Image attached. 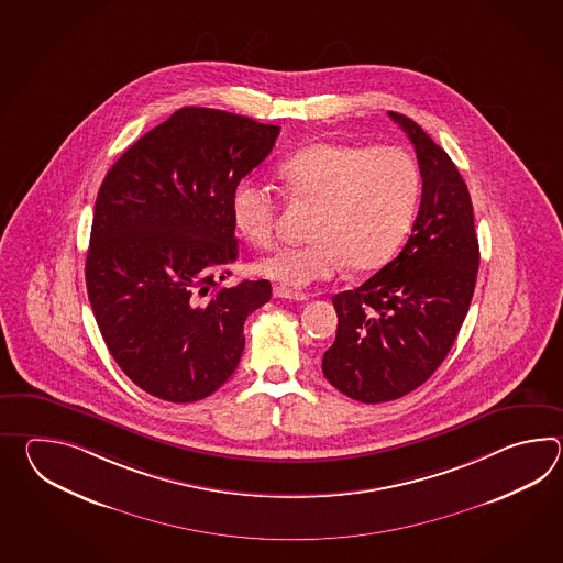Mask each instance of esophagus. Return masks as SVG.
Instances as JSON below:
<instances>
[{
	"mask_svg": "<svg viewBox=\"0 0 563 563\" xmlns=\"http://www.w3.org/2000/svg\"><path fill=\"white\" fill-rule=\"evenodd\" d=\"M274 296L282 299H291V301H306L308 296L306 294H299V291H291L287 287L276 286L274 287Z\"/></svg>",
	"mask_w": 563,
	"mask_h": 563,
	"instance_id": "esophagus-1",
	"label": "esophagus"
}]
</instances>
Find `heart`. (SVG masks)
Wrapping results in <instances>:
<instances>
[{
	"label": "heart",
	"instance_id": "b5f03b06",
	"mask_svg": "<svg viewBox=\"0 0 563 563\" xmlns=\"http://www.w3.org/2000/svg\"><path fill=\"white\" fill-rule=\"evenodd\" d=\"M287 195L311 205L310 243L277 247L255 272L287 289L383 267L405 240L420 195L419 168L400 148L320 143L301 148L279 168ZM231 219L245 240L269 245L277 225L274 191L243 179L231 192Z\"/></svg>",
	"mask_w": 563,
	"mask_h": 563
}]
</instances>
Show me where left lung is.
<instances>
[{
	"instance_id": "obj_1",
	"label": "left lung",
	"mask_w": 563,
	"mask_h": 563,
	"mask_svg": "<svg viewBox=\"0 0 563 563\" xmlns=\"http://www.w3.org/2000/svg\"><path fill=\"white\" fill-rule=\"evenodd\" d=\"M419 158L422 197L407 245L356 289L335 294L338 330L323 376L366 405L395 400L441 366L467 316L478 269V241L467 185L451 156L398 112Z\"/></svg>"
}]
</instances>
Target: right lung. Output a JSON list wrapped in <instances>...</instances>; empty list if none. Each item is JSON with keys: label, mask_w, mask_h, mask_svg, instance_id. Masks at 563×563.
Here are the masks:
<instances>
[{"label": "right lung", "mask_w": 563, "mask_h": 563, "mask_svg": "<svg viewBox=\"0 0 563 563\" xmlns=\"http://www.w3.org/2000/svg\"><path fill=\"white\" fill-rule=\"evenodd\" d=\"M279 126L187 107L146 132L96 197L86 287L108 352L168 402L213 395L240 364L243 323L272 298L267 279L217 287L238 260L231 192Z\"/></svg>", "instance_id": "right-lung-1"}]
</instances>
